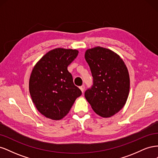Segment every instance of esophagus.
I'll list each match as a JSON object with an SVG mask.
<instances>
[{
	"instance_id": "34e87169",
	"label": "esophagus",
	"mask_w": 158,
	"mask_h": 158,
	"mask_svg": "<svg viewBox=\"0 0 158 158\" xmlns=\"http://www.w3.org/2000/svg\"><path fill=\"white\" fill-rule=\"evenodd\" d=\"M80 90H81V91H82V92H84V89H85V85H81V86L80 87Z\"/></svg>"
}]
</instances>
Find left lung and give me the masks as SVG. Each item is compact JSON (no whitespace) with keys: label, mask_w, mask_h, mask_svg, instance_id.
<instances>
[{"label":"left lung","mask_w":158,"mask_h":158,"mask_svg":"<svg viewBox=\"0 0 158 158\" xmlns=\"http://www.w3.org/2000/svg\"><path fill=\"white\" fill-rule=\"evenodd\" d=\"M85 60L93 76V85L84 95L94 112L110 117L125 106L130 89V78L120 56L101 47L86 50Z\"/></svg>","instance_id":"left-lung-1"}]
</instances>
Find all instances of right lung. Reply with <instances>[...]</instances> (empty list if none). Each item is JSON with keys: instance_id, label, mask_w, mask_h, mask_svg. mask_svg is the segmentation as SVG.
<instances>
[{"instance_id": "obj_1", "label": "right lung", "mask_w": 158, "mask_h": 158, "mask_svg": "<svg viewBox=\"0 0 158 158\" xmlns=\"http://www.w3.org/2000/svg\"><path fill=\"white\" fill-rule=\"evenodd\" d=\"M78 54L76 49H52L32 70L29 81L32 102L47 118L62 119L69 113L76 99L82 95L67 70Z\"/></svg>"}]
</instances>
